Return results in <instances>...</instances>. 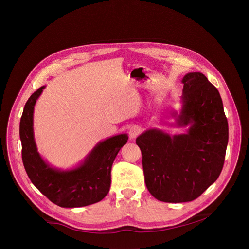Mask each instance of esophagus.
Instances as JSON below:
<instances>
[{"label":"esophagus","mask_w":249,"mask_h":249,"mask_svg":"<svg viewBox=\"0 0 249 249\" xmlns=\"http://www.w3.org/2000/svg\"><path fill=\"white\" fill-rule=\"evenodd\" d=\"M141 127L138 125H134L132 126L129 130V136L131 139H135L140 133H141Z\"/></svg>","instance_id":"obj_1"}]
</instances>
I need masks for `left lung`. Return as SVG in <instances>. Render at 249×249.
<instances>
[{"instance_id":"8db88e82","label":"left lung","mask_w":249,"mask_h":249,"mask_svg":"<svg viewBox=\"0 0 249 249\" xmlns=\"http://www.w3.org/2000/svg\"><path fill=\"white\" fill-rule=\"evenodd\" d=\"M181 111H173L177 127L170 135L148 129L136 139L142 152L145 183L157 200L188 202L199 197L221 173L228 143V123L218 90L199 72L182 79Z\"/></svg>"}]
</instances>
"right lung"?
Here are the masks:
<instances>
[{
    "instance_id": "right-lung-1",
    "label": "right lung",
    "mask_w": 249,
    "mask_h": 249,
    "mask_svg": "<svg viewBox=\"0 0 249 249\" xmlns=\"http://www.w3.org/2000/svg\"><path fill=\"white\" fill-rule=\"evenodd\" d=\"M45 87H40L28 99L20 121L26 172L32 183L60 207H82L101 201L110 189L112 164L127 143L128 135H115L97 143L75 168L61 170L50 166L38 152L33 128L34 107Z\"/></svg>"
}]
</instances>
